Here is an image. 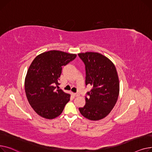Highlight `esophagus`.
Masks as SVG:
<instances>
[{
  "label": "esophagus",
  "instance_id": "34e87169",
  "mask_svg": "<svg viewBox=\"0 0 152 152\" xmlns=\"http://www.w3.org/2000/svg\"><path fill=\"white\" fill-rule=\"evenodd\" d=\"M74 96H75V97H78V96H80V93H74Z\"/></svg>",
  "mask_w": 152,
  "mask_h": 152
}]
</instances>
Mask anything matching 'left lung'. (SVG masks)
<instances>
[{"label": "left lung", "instance_id": "8db88e82", "mask_svg": "<svg viewBox=\"0 0 152 152\" xmlns=\"http://www.w3.org/2000/svg\"><path fill=\"white\" fill-rule=\"evenodd\" d=\"M85 66V84L93 88L86 93V104L79 110L90 120L104 118L117 101L120 84L117 70L113 62L98 53L86 52L78 54Z\"/></svg>", "mask_w": 152, "mask_h": 152}]
</instances>
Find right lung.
I'll return each instance as SVG.
<instances>
[{"label":"right lung","mask_w":152,"mask_h":152,"mask_svg":"<svg viewBox=\"0 0 152 152\" xmlns=\"http://www.w3.org/2000/svg\"><path fill=\"white\" fill-rule=\"evenodd\" d=\"M75 54L58 50L42 53L35 58L27 72L24 88L28 102L41 117L55 118L62 112L70 94L59 89L62 66L75 59Z\"/></svg>","instance_id":"obj_1"}]
</instances>
